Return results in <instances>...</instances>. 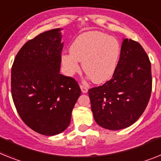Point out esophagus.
Instances as JSON below:
<instances>
[{
  "mask_svg": "<svg viewBox=\"0 0 161 161\" xmlns=\"http://www.w3.org/2000/svg\"><path fill=\"white\" fill-rule=\"evenodd\" d=\"M80 88H81V91H82V92L83 93H87V91H88L87 87L83 86V85H80Z\"/></svg>",
  "mask_w": 161,
  "mask_h": 161,
  "instance_id": "1",
  "label": "esophagus"
}]
</instances>
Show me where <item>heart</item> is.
<instances>
[{
  "instance_id": "b5f03b06",
  "label": "heart",
  "mask_w": 161,
  "mask_h": 161,
  "mask_svg": "<svg viewBox=\"0 0 161 161\" xmlns=\"http://www.w3.org/2000/svg\"><path fill=\"white\" fill-rule=\"evenodd\" d=\"M70 54L61 56L64 72L73 76L79 72L80 64L88 78L97 84L109 81L115 72L120 55L118 40L99 31L83 32L74 39Z\"/></svg>"
}]
</instances>
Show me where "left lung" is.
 <instances>
[{
	"mask_svg": "<svg viewBox=\"0 0 161 161\" xmlns=\"http://www.w3.org/2000/svg\"><path fill=\"white\" fill-rule=\"evenodd\" d=\"M152 87V68L147 53L138 42L124 38L111 79L88 91L97 124L109 130L134 124L149 102Z\"/></svg>",
	"mask_w": 161,
	"mask_h": 161,
	"instance_id": "1",
	"label": "left lung"
}]
</instances>
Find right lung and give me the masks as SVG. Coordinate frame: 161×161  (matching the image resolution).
<instances>
[{"label": "right lung", "mask_w": 161, "mask_h": 161, "mask_svg": "<svg viewBox=\"0 0 161 161\" xmlns=\"http://www.w3.org/2000/svg\"><path fill=\"white\" fill-rule=\"evenodd\" d=\"M61 28L44 32L22 47L11 69V93L20 118L40 134L54 136L69 127L80 87L60 74Z\"/></svg>", "instance_id": "obj_1"}]
</instances>
